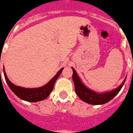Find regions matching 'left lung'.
Listing matches in <instances>:
<instances>
[{
  "instance_id": "left-lung-1",
  "label": "left lung",
  "mask_w": 133,
  "mask_h": 133,
  "mask_svg": "<svg viewBox=\"0 0 133 133\" xmlns=\"http://www.w3.org/2000/svg\"><path fill=\"white\" fill-rule=\"evenodd\" d=\"M72 70H73L72 79H73L74 87H75L76 93L82 101L91 105L104 104L111 100L118 92H120V91L123 87L124 84L125 82L126 79H127V77H126L121 85L115 90L101 94V93H97V92L89 89L87 87H86L81 82L79 77L78 76L75 70L72 68Z\"/></svg>"
}]
</instances>
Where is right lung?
<instances>
[{
  "label": "right lung",
  "instance_id": "obj_1",
  "mask_svg": "<svg viewBox=\"0 0 133 133\" xmlns=\"http://www.w3.org/2000/svg\"><path fill=\"white\" fill-rule=\"evenodd\" d=\"M63 70V68H61L46 85L36 89H25L15 85L8 79L6 73L4 72V69H3V72L8 86L19 98L28 102H37L44 100L49 95L51 91H53L55 82L58 78V77L59 76Z\"/></svg>",
  "mask_w": 133,
  "mask_h": 133
}]
</instances>
